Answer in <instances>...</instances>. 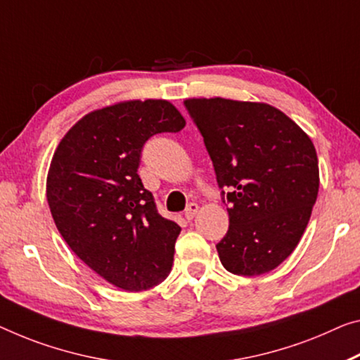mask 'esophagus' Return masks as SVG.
Wrapping results in <instances>:
<instances>
[{
  "instance_id": "1",
  "label": "esophagus",
  "mask_w": 360,
  "mask_h": 360,
  "mask_svg": "<svg viewBox=\"0 0 360 360\" xmlns=\"http://www.w3.org/2000/svg\"><path fill=\"white\" fill-rule=\"evenodd\" d=\"M198 209H199V206H198L196 202H190V204H188L186 209H185V219L188 220V222L195 219V215L198 214Z\"/></svg>"
}]
</instances>
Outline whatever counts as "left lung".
Returning a JSON list of instances; mask_svg holds the SVG:
<instances>
[{
	"instance_id": "obj_1",
	"label": "left lung",
	"mask_w": 360,
	"mask_h": 360,
	"mask_svg": "<svg viewBox=\"0 0 360 360\" xmlns=\"http://www.w3.org/2000/svg\"><path fill=\"white\" fill-rule=\"evenodd\" d=\"M202 135L230 225L217 248L229 272L267 274L300 243L319 193L311 138L281 110L224 98L186 99Z\"/></svg>"
}]
</instances>
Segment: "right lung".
Returning <instances> with one entry per match:
<instances>
[{
    "label": "right lung",
    "mask_w": 360,
    "mask_h": 360,
    "mask_svg": "<svg viewBox=\"0 0 360 360\" xmlns=\"http://www.w3.org/2000/svg\"><path fill=\"white\" fill-rule=\"evenodd\" d=\"M184 127L164 99L119 103L86 114L54 153L46 181L54 224L70 250L117 288H153L172 269L181 229L158 212L138 167L149 138Z\"/></svg>",
    "instance_id": "obj_1"
}]
</instances>
